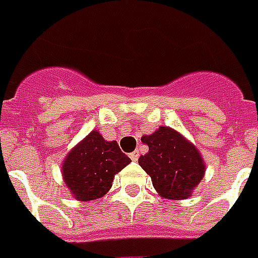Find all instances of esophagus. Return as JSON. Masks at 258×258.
<instances>
[{
    "instance_id": "34e87169",
    "label": "esophagus",
    "mask_w": 258,
    "mask_h": 258,
    "mask_svg": "<svg viewBox=\"0 0 258 258\" xmlns=\"http://www.w3.org/2000/svg\"><path fill=\"white\" fill-rule=\"evenodd\" d=\"M138 157H140V153H138L137 150H136V151H133V153H130V158H131L133 161H137Z\"/></svg>"
}]
</instances>
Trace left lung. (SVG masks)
Segmentation results:
<instances>
[{
    "label": "left lung",
    "mask_w": 258,
    "mask_h": 258,
    "mask_svg": "<svg viewBox=\"0 0 258 258\" xmlns=\"http://www.w3.org/2000/svg\"><path fill=\"white\" fill-rule=\"evenodd\" d=\"M141 141L148 153L140 157L138 164L151 177L158 194L170 200L190 197L206 171L199 150L170 127H160Z\"/></svg>",
    "instance_id": "1"
}]
</instances>
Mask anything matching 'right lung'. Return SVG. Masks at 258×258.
Segmentation results:
<instances>
[{"label":"right lung","instance_id":"1","mask_svg":"<svg viewBox=\"0 0 258 258\" xmlns=\"http://www.w3.org/2000/svg\"><path fill=\"white\" fill-rule=\"evenodd\" d=\"M131 163L117 141L91 131L64 160L62 177L77 200L91 201L111 188L114 175Z\"/></svg>","mask_w":258,"mask_h":258}]
</instances>
